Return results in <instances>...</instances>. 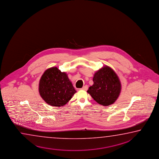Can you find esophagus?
<instances>
[{
	"instance_id": "obj_1",
	"label": "esophagus",
	"mask_w": 159,
	"mask_h": 159,
	"mask_svg": "<svg viewBox=\"0 0 159 159\" xmlns=\"http://www.w3.org/2000/svg\"><path fill=\"white\" fill-rule=\"evenodd\" d=\"M81 89H82V90H84V91H87V89H88V86H84Z\"/></svg>"
}]
</instances>
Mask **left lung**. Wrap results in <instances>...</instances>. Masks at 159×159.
<instances>
[{
	"mask_svg": "<svg viewBox=\"0 0 159 159\" xmlns=\"http://www.w3.org/2000/svg\"><path fill=\"white\" fill-rule=\"evenodd\" d=\"M94 82L87 92L94 101L104 106L112 104L119 97L121 84L117 75L111 68L106 66L98 70L93 78Z\"/></svg>",
	"mask_w": 159,
	"mask_h": 159,
	"instance_id": "1",
	"label": "left lung"
}]
</instances>
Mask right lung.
Returning a JSON list of instances; mask_svg holds the SVG:
<instances>
[{
  "label": "right lung",
  "instance_id": "add662e5",
  "mask_svg": "<svg viewBox=\"0 0 159 159\" xmlns=\"http://www.w3.org/2000/svg\"><path fill=\"white\" fill-rule=\"evenodd\" d=\"M39 92L48 104L61 107L71 99L76 91L66 73L52 67L46 70L41 77Z\"/></svg>",
  "mask_w": 159,
  "mask_h": 159
}]
</instances>
